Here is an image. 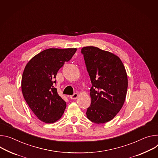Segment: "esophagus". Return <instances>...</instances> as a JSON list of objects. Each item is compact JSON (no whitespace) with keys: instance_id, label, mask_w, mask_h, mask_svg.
I'll list each match as a JSON object with an SVG mask.
<instances>
[{"instance_id":"34e87169","label":"esophagus","mask_w":158,"mask_h":158,"mask_svg":"<svg viewBox=\"0 0 158 158\" xmlns=\"http://www.w3.org/2000/svg\"><path fill=\"white\" fill-rule=\"evenodd\" d=\"M78 94H77V93H75L72 95H70L69 98L71 99H76L78 97Z\"/></svg>"}]
</instances>
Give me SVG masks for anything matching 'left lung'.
<instances>
[{
  "label": "left lung",
  "mask_w": 158,
  "mask_h": 158,
  "mask_svg": "<svg viewBox=\"0 0 158 158\" xmlns=\"http://www.w3.org/2000/svg\"><path fill=\"white\" fill-rule=\"evenodd\" d=\"M81 52L92 85L86 117L95 124H104L114 118L125 102L128 86L126 69L120 59L109 51L86 46Z\"/></svg>",
  "instance_id": "left-lung-1"
}]
</instances>
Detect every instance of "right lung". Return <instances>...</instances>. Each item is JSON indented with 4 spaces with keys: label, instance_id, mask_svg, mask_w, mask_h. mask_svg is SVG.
Segmentation results:
<instances>
[{
    "label": "right lung",
    "instance_id": "obj_1",
    "mask_svg": "<svg viewBox=\"0 0 158 158\" xmlns=\"http://www.w3.org/2000/svg\"><path fill=\"white\" fill-rule=\"evenodd\" d=\"M77 48L45 49L26 64L22 77L24 98L33 113L45 123H53L64 113L66 105L54 87L58 70L72 59Z\"/></svg>",
    "mask_w": 158,
    "mask_h": 158
}]
</instances>
